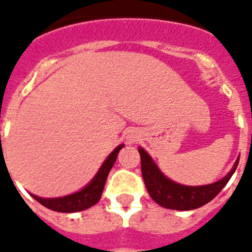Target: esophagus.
Masks as SVG:
<instances>
[{
  "label": "esophagus",
  "instance_id": "obj_1",
  "mask_svg": "<svg viewBox=\"0 0 252 252\" xmlns=\"http://www.w3.org/2000/svg\"><path fill=\"white\" fill-rule=\"evenodd\" d=\"M130 138V140H134V137H129Z\"/></svg>",
  "mask_w": 252,
  "mask_h": 252
}]
</instances>
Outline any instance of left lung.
Returning a JSON list of instances; mask_svg holds the SVG:
<instances>
[{"mask_svg":"<svg viewBox=\"0 0 252 252\" xmlns=\"http://www.w3.org/2000/svg\"><path fill=\"white\" fill-rule=\"evenodd\" d=\"M138 152L141 156L142 178H144L150 197L161 207L175 209V211H191V209L203 207L212 199H215L230 180L239 161L237 159L234 167L231 168V171L223 179L216 183L208 184V186L189 187V186H182L167 179L159 171V168L156 166L153 159L149 157V154L146 153L145 150L138 148Z\"/></svg>","mask_w":252,"mask_h":252,"instance_id":"obj_1","label":"left lung"}]
</instances>
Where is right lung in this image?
<instances>
[{
	"mask_svg": "<svg viewBox=\"0 0 252 252\" xmlns=\"http://www.w3.org/2000/svg\"><path fill=\"white\" fill-rule=\"evenodd\" d=\"M124 145H119L112 153L108 156L106 161L103 162L102 167L99 168L98 174L95 175V178L91 180L90 183L87 184L84 189H81L77 193L73 195L64 196V197H57V199H43L39 196L31 195L33 199L39 201L41 205H44L48 209L56 212H63V213H73V212H81L85 211L87 208L93 207L94 204H96L102 196L103 188L106 184V179L108 176V172L114 166L118 154Z\"/></svg>",
	"mask_w": 252,
	"mask_h": 252,
	"instance_id": "obj_1",
	"label": "right lung"
}]
</instances>
